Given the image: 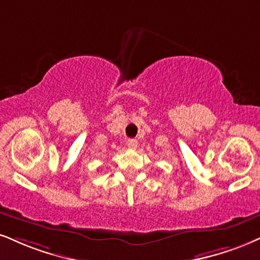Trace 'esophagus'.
<instances>
[{"mask_svg":"<svg viewBox=\"0 0 260 260\" xmlns=\"http://www.w3.org/2000/svg\"><path fill=\"white\" fill-rule=\"evenodd\" d=\"M127 147L131 149H135L137 147V141L135 139H130L127 140Z\"/></svg>","mask_w":260,"mask_h":260,"instance_id":"obj_1","label":"esophagus"}]
</instances>
